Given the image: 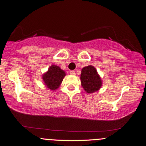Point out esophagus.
Segmentation results:
<instances>
[{"label":"esophagus","mask_w":146,"mask_h":146,"mask_svg":"<svg viewBox=\"0 0 146 146\" xmlns=\"http://www.w3.org/2000/svg\"><path fill=\"white\" fill-rule=\"evenodd\" d=\"M69 73L71 75H75V71H70Z\"/></svg>","instance_id":"esophagus-1"}]
</instances>
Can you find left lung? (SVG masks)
<instances>
[{
  "mask_svg": "<svg viewBox=\"0 0 146 146\" xmlns=\"http://www.w3.org/2000/svg\"><path fill=\"white\" fill-rule=\"evenodd\" d=\"M82 86L88 93H93L100 90L102 85V82L96 68L89 65L84 67L81 71Z\"/></svg>",
  "mask_w": 146,
  "mask_h": 146,
  "instance_id": "1",
  "label": "left lung"
}]
</instances>
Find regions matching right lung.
<instances>
[{"label": "right lung", "instance_id": "add662e5", "mask_svg": "<svg viewBox=\"0 0 146 146\" xmlns=\"http://www.w3.org/2000/svg\"><path fill=\"white\" fill-rule=\"evenodd\" d=\"M65 75L66 73L63 70L58 66L53 64L48 68V71L43 74V82L48 88L55 90L59 88Z\"/></svg>", "mask_w": 146, "mask_h": 146}]
</instances>
